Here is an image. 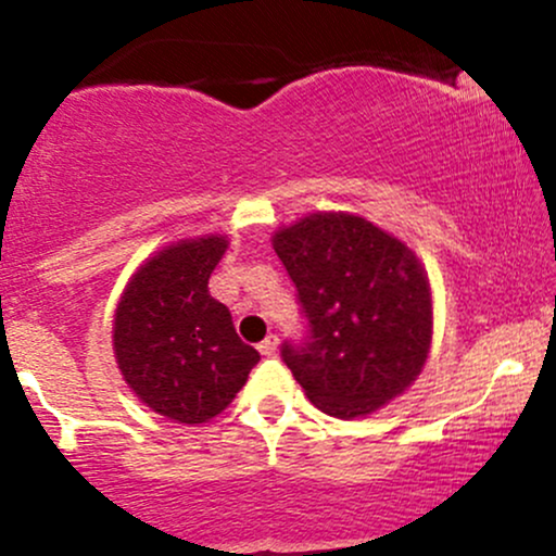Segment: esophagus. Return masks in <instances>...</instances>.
<instances>
[{
  "label": "esophagus",
  "instance_id": "1",
  "mask_svg": "<svg viewBox=\"0 0 556 556\" xmlns=\"http://www.w3.org/2000/svg\"><path fill=\"white\" fill-rule=\"evenodd\" d=\"M277 344H279V340H277V337H274V334H269V337H266V340H264V342H261V344H258V353H261V355H264V358H271V355H274V353H277Z\"/></svg>",
  "mask_w": 556,
  "mask_h": 556
}]
</instances>
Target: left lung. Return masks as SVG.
<instances>
[{
    "label": "left lung",
    "mask_w": 556,
    "mask_h": 556,
    "mask_svg": "<svg viewBox=\"0 0 556 556\" xmlns=\"http://www.w3.org/2000/svg\"><path fill=\"white\" fill-rule=\"evenodd\" d=\"M298 287L308 337L282 361L321 413L366 418L424 371L433 305L426 269L405 242L363 216L316 212L271 238Z\"/></svg>",
    "instance_id": "obj_1"
}]
</instances>
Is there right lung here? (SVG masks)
Segmentation results:
<instances>
[{"label": "right lung", "instance_id": "right-lung-1", "mask_svg": "<svg viewBox=\"0 0 556 556\" xmlns=\"http://www.w3.org/2000/svg\"><path fill=\"white\" fill-rule=\"evenodd\" d=\"M225 235L177 240L146 258L114 311L117 368L146 407L175 424H206L245 387L261 361L235 331L229 308L208 295Z\"/></svg>", "mask_w": 556, "mask_h": 556}]
</instances>
